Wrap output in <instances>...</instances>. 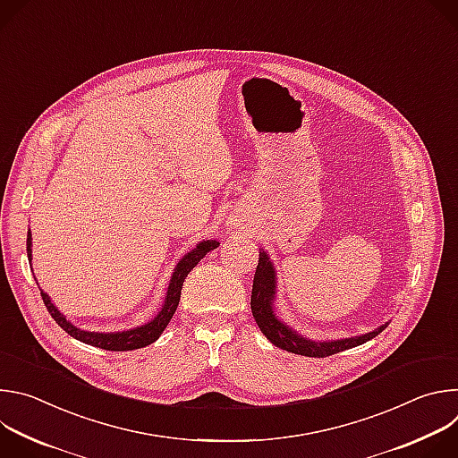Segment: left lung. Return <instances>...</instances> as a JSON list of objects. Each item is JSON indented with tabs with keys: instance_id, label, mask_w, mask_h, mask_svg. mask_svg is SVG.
I'll use <instances>...</instances> for the list:
<instances>
[{
	"instance_id": "obj_1",
	"label": "left lung",
	"mask_w": 458,
	"mask_h": 458,
	"mask_svg": "<svg viewBox=\"0 0 458 458\" xmlns=\"http://www.w3.org/2000/svg\"><path fill=\"white\" fill-rule=\"evenodd\" d=\"M274 297H276V272L270 263V259L267 251H259V263L255 268L253 276V286H251V313L255 317V322L267 335L270 343H274L277 348L286 350L290 353L304 355V357H330L339 352L355 348L359 344L368 343L369 339L377 337L387 324H382L380 328L375 332H369L360 337H352V339H341V341H332V343H313L306 341L304 337L297 335L292 332L286 324H283L276 313H274Z\"/></svg>"
}]
</instances>
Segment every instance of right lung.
Masks as SVG:
<instances>
[{"label": "right lung", "instance_id": "obj_1", "mask_svg": "<svg viewBox=\"0 0 458 458\" xmlns=\"http://www.w3.org/2000/svg\"><path fill=\"white\" fill-rule=\"evenodd\" d=\"M32 237H30V230H29V235H27V255H29V260L32 259ZM217 241H203L199 242L198 246H195L190 253H186L174 270V276L170 279V286H168V292H166V299H165V304L161 308V311L157 313V317L154 320H150L148 324L145 326H140V328L136 330H130V332H119V334H96V332H83L80 328H76V326L72 322H69L67 318H64V315H61L57 311V308L50 302V297L41 292V299L48 310V313L52 315V318L61 326V328L67 332L71 337L85 343V344H90V346H96V348H103V350H108V352H130V350H140V348H145L148 344H152L154 341L159 339V335L165 332L166 324L170 322L172 315L175 313L177 310V304H179V299H181V288H182V283H184V277L190 274L191 268H195V265L199 263V260L210 251V250H216L217 248Z\"/></svg>", "mask_w": 458, "mask_h": 458}]
</instances>
